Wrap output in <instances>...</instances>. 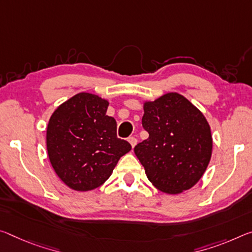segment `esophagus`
Wrapping results in <instances>:
<instances>
[{
  "instance_id": "1",
  "label": "esophagus",
  "mask_w": 252,
  "mask_h": 252,
  "mask_svg": "<svg viewBox=\"0 0 252 252\" xmlns=\"http://www.w3.org/2000/svg\"><path fill=\"white\" fill-rule=\"evenodd\" d=\"M127 141H129V143L132 148H134V146L137 145V139H135L134 137H130L129 139H127Z\"/></svg>"
}]
</instances>
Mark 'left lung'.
Returning a JSON list of instances; mask_svg holds the SVG:
<instances>
[{
	"label": "left lung",
	"instance_id": "1",
	"mask_svg": "<svg viewBox=\"0 0 252 252\" xmlns=\"http://www.w3.org/2000/svg\"><path fill=\"white\" fill-rule=\"evenodd\" d=\"M142 107L149 138L134 147V154L148 179L170 195L191 189L204 175L213 150L204 114L176 92L143 101Z\"/></svg>",
	"mask_w": 252,
	"mask_h": 252
}]
</instances>
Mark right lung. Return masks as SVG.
<instances>
[{
  "label": "right lung",
  "mask_w": 252,
  "mask_h": 252,
  "mask_svg": "<svg viewBox=\"0 0 252 252\" xmlns=\"http://www.w3.org/2000/svg\"><path fill=\"white\" fill-rule=\"evenodd\" d=\"M109 101L82 92L62 103L47 126L51 166L65 185L77 191L95 189L131 150L117 137V121L106 115Z\"/></svg>",
  "instance_id": "right-lung-1"
}]
</instances>
